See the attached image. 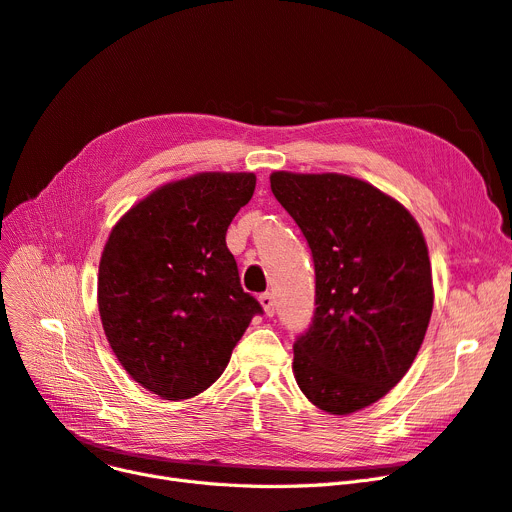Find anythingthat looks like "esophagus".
Instances as JSON below:
<instances>
[{"instance_id": "34e87169", "label": "esophagus", "mask_w": 512, "mask_h": 512, "mask_svg": "<svg viewBox=\"0 0 512 512\" xmlns=\"http://www.w3.org/2000/svg\"><path fill=\"white\" fill-rule=\"evenodd\" d=\"M259 303H261V307L265 311V316H274L276 314V301H274L272 293H263L259 297Z\"/></svg>"}]
</instances>
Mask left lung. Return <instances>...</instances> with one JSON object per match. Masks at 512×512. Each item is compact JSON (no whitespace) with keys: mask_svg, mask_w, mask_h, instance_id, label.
<instances>
[{"mask_svg":"<svg viewBox=\"0 0 512 512\" xmlns=\"http://www.w3.org/2000/svg\"><path fill=\"white\" fill-rule=\"evenodd\" d=\"M270 184L316 270L314 318L293 345L297 385L324 412L362 410L404 379L425 339V236L404 205L355 177L274 171Z\"/></svg>","mask_w":512,"mask_h":512,"instance_id":"1","label":"left lung"}]
</instances>
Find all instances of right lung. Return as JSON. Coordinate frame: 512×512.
Returning a JSON list of instances; mask_svg holds the SVG:
<instances>
[{
  "label": "right lung",
  "mask_w": 512,
  "mask_h": 512,
  "mask_svg": "<svg viewBox=\"0 0 512 512\" xmlns=\"http://www.w3.org/2000/svg\"><path fill=\"white\" fill-rule=\"evenodd\" d=\"M253 173H196L148 194L110 232L98 309L117 360L163 399H188L226 370L263 314L242 291L226 232L255 192Z\"/></svg>",
  "instance_id": "right-lung-1"
}]
</instances>
